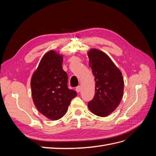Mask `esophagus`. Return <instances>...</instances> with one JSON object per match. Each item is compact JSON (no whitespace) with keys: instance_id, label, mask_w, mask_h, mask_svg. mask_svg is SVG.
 <instances>
[{"instance_id":"obj_1","label":"esophagus","mask_w":156,"mask_h":156,"mask_svg":"<svg viewBox=\"0 0 156 156\" xmlns=\"http://www.w3.org/2000/svg\"><path fill=\"white\" fill-rule=\"evenodd\" d=\"M81 86H78V87H76V91H77V92H80V91H81Z\"/></svg>"}]
</instances>
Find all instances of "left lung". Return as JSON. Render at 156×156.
<instances>
[{
	"label": "left lung",
	"mask_w": 156,
	"mask_h": 156,
	"mask_svg": "<svg viewBox=\"0 0 156 156\" xmlns=\"http://www.w3.org/2000/svg\"><path fill=\"white\" fill-rule=\"evenodd\" d=\"M87 54L96 81L95 95L88 103V107L93 114L105 117L120 104L124 94V78L120 70L104 52L90 49Z\"/></svg>",
	"instance_id": "1"
}]
</instances>
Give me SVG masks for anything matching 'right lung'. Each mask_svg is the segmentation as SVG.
<instances>
[{
	"mask_svg": "<svg viewBox=\"0 0 156 156\" xmlns=\"http://www.w3.org/2000/svg\"><path fill=\"white\" fill-rule=\"evenodd\" d=\"M63 55L51 50L43 56L32 74V97L38 111L51 120L66 113L75 91L68 88V75L62 69Z\"/></svg>",
	"mask_w": 156,
	"mask_h": 156,
	"instance_id": "1",
	"label": "right lung"
}]
</instances>
